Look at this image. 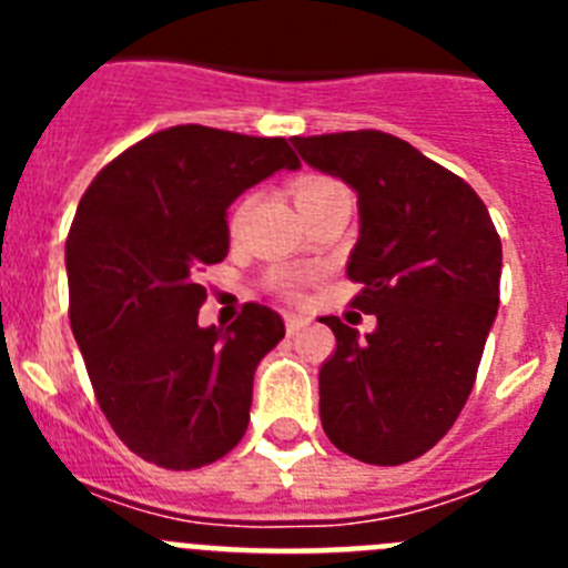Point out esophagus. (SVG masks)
I'll return each mask as SVG.
<instances>
[{
	"mask_svg": "<svg viewBox=\"0 0 568 568\" xmlns=\"http://www.w3.org/2000/svg\"><path fill=\"white\" fill-rule=\"evenodd\" d=\"M284 327H287L290 335H295V333H301V329L307 327V321L301 318V315H295V313H284Z\"/></svg>",
	"mask_w": 568,
	"mask_h": 568,
	"instance_id": "1",
	"label": "esophagus"
}]
</instances>
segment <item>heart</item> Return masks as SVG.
Wrapping results in <instances>:
<instances>
[{
	"mask_svg": "<svg viewBox=\"0 0 568 568\" xmlns=\"http://www.w3.org/2000/svg\"><path fill=\"white\" fill-rule=\"evenodd\" d=\"M335 190H344V187H341L338 182H333V179H327V175H307V179L295 182L293 195H295V204H298V207H304V204L315 202V199H321V195L335 193ZM244 210H247V199L235 204L233 215H230V230L239 227ZM304 284H307V275L295 273V270H278V273L270 278V287H273L275 293L287 295V298H298Z\"/></svg>",
	"mask_w": 568,
	"mask_h": 568,
	"instance_id": "heart-1",
	"label": "heart"
}]
</instances>
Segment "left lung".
Returning a JSON list of instances; mask_svg holds the SVG:
<instances>
[{
	"instance_id": "8db88e82",
	"label": "left lung",
	"mask_w": 568,
	"mask_h": 568,
	"mask_svg": "<svg viewBox=\"0 0 568 568\" xmlns=\"http://www.w3.org/2000/svg\"><path fill=\"white\" fill-rule=\"evenodd\" d=\"M310 168L358 193L353 307L378 327L327 315L335 353L318 373L321 426L341 453L398 466L433 449L471 393L498 315L500 235L478 193L381 130L295 135Z\"/></svg>"
}]
</instances>
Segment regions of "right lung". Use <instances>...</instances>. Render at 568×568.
<instances>
[{
    "label": "right lung",
    "instance_id": "obj_1",
    "mask_svg": "<svg viewBox=\"0 0 568 568\" xmlns=\"http://www.w3.org/2000/svg\"><path fill=\"white\" fill-rule=\"evenodd\" d=\"M281 168H301L284 139L179 124L115 155L79 202L70 329L104 418L150 464L199 469L247 433L255 366L284 321L244 304L230 327H199V273L227 255L230 204Z\"/></svg>",
    "mask_w": 568,
    "mask_h": 568
}]
</instances>
